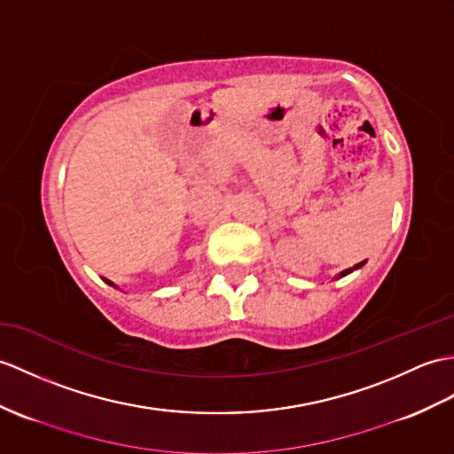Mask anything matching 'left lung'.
Here are the masks:
<instances>
[{
	"instance_id": "left-lung-1",
	"label": "left lung",
	"mask_w": 454,
	"mask_h": 454,
	"mask_svg": "<svg viewBox=\"0 0 454 454\" xmlns=\"http://www.w3.org/2000/svg\"><path fill=\"white\" fill-rule=\"evenodd\" d=\"M362 265H364V262H360V265H356L354 269H357V267H362ZM354 269H346V270H342V272H340V275H339V277H336V278H342V277H346V275H348V272H352Z\"/></svg>"
}]
</instances>
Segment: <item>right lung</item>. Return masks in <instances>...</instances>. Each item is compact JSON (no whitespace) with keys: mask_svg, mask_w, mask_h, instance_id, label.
<instances>
[{"mask_svg":"<svg viewBox=\"0 0 454 454\" xmlns=\"http://www.w3.org/2000/svg\"><path fill=\"white\" fill-rule=\"evenodd\" d=\"M106 282H108V280H106ZM108 284H112V282H108Z\"/></svg>","mask_w":454,"mask_h":454,"instance_id":"obj_1","label":"right lung"}]
</instances>
